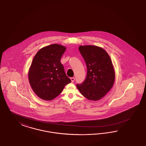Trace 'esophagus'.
<instances>
[{"label":"esophagus","mask_w":146,"mask_h":146,"mask_svg":"<svg viewBox=\"0 0 146 146\" xmlns=\"http://www.w3.org/2000/svg\"><path fill=\"white\" fill-rule=\"evenodd\" d=\"M70 79L71 81V82H74V81H75V78H74V77H71Z\"/></svg>","instance_id":"esophagus-1"}]
</instances>
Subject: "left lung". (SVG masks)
<instances>
[{
	"mask_svg": "<svg viewBox=\"0 0 146 146\" xmlns=\"http://www.w3.org/2000/svg\"><path fill=\"white\" fill-rule=\"evenodd\" d=\"M79 51L86 62L87 75L77 84L81 94L90 101H98L113 86L115 72L111 58L104 49L95 45H80Z\"/></svg>",
	"mask_w": 146,
	"mask_h": 146,
	"instance_id": "1",
	"label": "left lung"
}]
</instances>
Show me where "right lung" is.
I'll return each mask as SVG.
<instances>
[{
    "mask_svg": "<svg viewBox=\"0 0 146 146\" xmlns=\"http://www.w3.org/2000/svg\"><path fill=\"white\" fill-rule=\"evenodd\" d=\"M66 47L53 44L40 49L35 56L28 72L33 91L45 101L57 97L65 86L70 83L66 75L60 58Z\"/></svg>",
    "mask_w": 146,
    "mask_h": 146,
    "instance_id": "right-lung-1",
    "label": "right lung"
}]
</instances>
